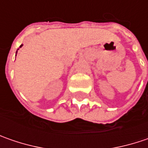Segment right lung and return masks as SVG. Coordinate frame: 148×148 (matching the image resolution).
<instances>
[{
	"label": "right lung",
	"instance_id": "obj_1",
	"mask_svg": "<svg viewBox=\"0 0 148 148\" xmlns=\"http://www.w3.org/2000/svg\"><path fill=\"white\" fill-rule=\"evenodd\" d=\"M23 45H21V46H20V47H21V46H22ZM16 53H17V51H16Z\"/></svg>",
	"mask_w": 148,
	"mask_h": 148
}]
</instances>
